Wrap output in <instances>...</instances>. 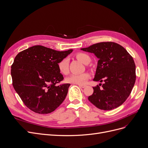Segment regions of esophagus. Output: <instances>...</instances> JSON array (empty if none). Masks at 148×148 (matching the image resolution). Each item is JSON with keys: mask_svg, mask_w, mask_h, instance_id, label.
<instances>
[{"mask_svg": "<svg viewBox=\"0 0 148 148\" xmlns=\"http://www.w3.org/2000/svg\"><path fill=\"white\" fill-rule=\"evenodd\" d=\"M79 86L80 87H82V88H85V87H86V85H79Z\"/></svg>", "mask_w": 148, "mask_h": 148, "instance_id": "esophagus-1", "label": "esophagus"}]
</instances>
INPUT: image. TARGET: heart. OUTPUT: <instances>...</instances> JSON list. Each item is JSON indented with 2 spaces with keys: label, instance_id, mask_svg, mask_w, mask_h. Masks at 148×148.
Returning <instances> with one entry per match:
<instances>
[{
  "label": "heart",
  "instance_id": "heart-1",
  "mask_svg": "<svg viewBox=\"0 0 148 148\" xmlns=\"http://www.w3.org/2000/svg\"><path fill=\"white\" fill-rule=\"evenodd\" d=\"M76 57L77 59L79 60L83 64H86L87 63L90 61L89 56L84 53H77ZM58 67L60 72L62 75H67L69 73V60L66 58L61 60L58 64ZM90 75L87 72H84L78 74H72L70 75L66 78V81L68 83H71L77 85H83L86 84L87 81L90 78Z\"/></svg>",
  "mask_w": 148,
  "mask_h": 148
}]
</instances>
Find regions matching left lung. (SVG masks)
Masks as SVG:
<instances>
[{"label": "left lung", "instance_id": "8db88e82", "mask_svg": "<svg viewBox=\"0 0 148 148\" xmlns=\"http://www.w3.org/2000/svg\"><path fill=\"white\" fill-rule=\"evenodd\" d=\"M81 50L93 53L99 59L94 81H102V88L93 87L88 101L101 110H111L127 99L136 82V65L126 49L114 42H102Z\"/></svg>", "mask_w": 148, "mask_h": 148}]
</instances>
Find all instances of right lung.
Listing matches in <instances>:
<instances>
[{"instance_id":"obj_1","label":"right lung","mask_w":148,"mask_h":148,"mask_svg":"<svg viewBox=\"0 0 148 148\" xmlns=\"http://www.w3.org/2000/svg\"><path fill=\"white\" fill-rule=\"evenodd\" d=\"M72 51L37 45L16 55L11 70L12 86L27 108L38 114H48L64 101L70 84L57 85L64 79L58 64Z\"/></svg>"}]
</instances>
